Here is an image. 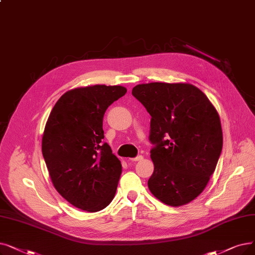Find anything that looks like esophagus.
I'll return each mask as SVG.
<instances>
[{
    "instance_id": "esophagus-1",
    "label": "esophagus",
    "mask_w": 255,
    "mask_h": 255,
    "mask_svg": "<svg viewBox=\"0 0 255 255\" xmlns=\"http://www.w3.org/2000/svg\"><path fill=\"white\" fill-rule=\"evenodd\" d=\"M143 157L141 156V155H137L136 157H133V158H129V160H131V161H139V160H141Z\"/></svg>"
}]
</instances>
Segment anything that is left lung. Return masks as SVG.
<instances>
[{
    "label": "left lung",
    "mask_w": 255,
    "mask_h": 255,
    "mask_svg": "<svg viewBox=\"0 0 255 255\" xmlns=\"http://www.w3.org/2000/svg\"><path fill=\"white\" fill-rule=\"evenodd\" d=\"M132 95L151 116L150 192L170 206L191 202L204 190L222 152L218 112L187 83L138 84Z\"/></svg>",
    "instance_id": "8db88e82"
}]
</instances>
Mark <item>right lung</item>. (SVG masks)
I'll list each match as a JSON object with an SVG mask.
<instances>
[{"mask_svg": "<svg viewBox=\"0 0 255 255\" xmlns=\"http://www.w3.org/2000/svg\"><path fill=\"white\" fill-rule=\"evenodd\" d=\"M126 93L119 85L75 88L61 96L49 116L42 156L55 189L77 208L99 212L116 195L122 164L102 140L103 117Z\"/></svg>", "mask_w": 255, "mask_h": 255, "instance_id": "right-lung-1", "label": "right lung"}]
</instances>
